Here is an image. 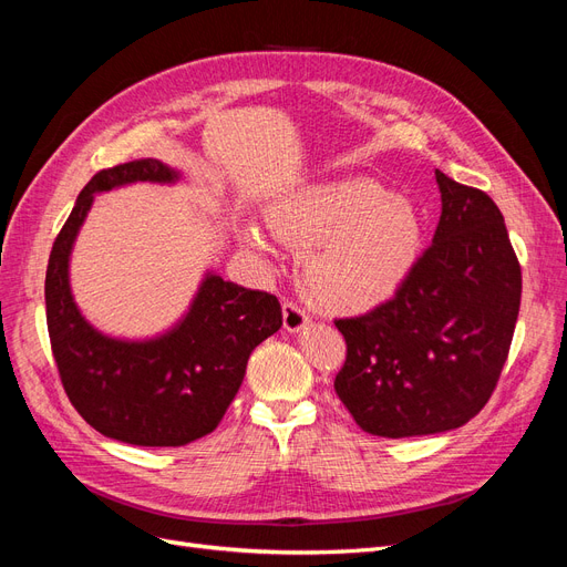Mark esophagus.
I'll return each mask as SVG.
<instances>
[{
  "instance_id": "obj_1",
  "label": "esophagus",
  "mask_w": 567,
  "mask_h": 567,
  "mask_svg": "<svg viewBox=\"0 0 567 567\" xmlns=\"http://www.w3.org/2000/svg\"><path fill=\"white\" fill-rule=\"evenodd\" d=\"M281 310H284V329L290 333H298L305 329L307 323H310V317H307V312L296 302L286 300Z\"/></svg>"
}]
</instances>
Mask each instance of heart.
<instances>
[{
  "mask_svg": "<svg viewBox=\"0 0 567 567\" xmlns=\"http://www.w3.org/2000/svg\"><path fill=\"white\" fill-rule=\"evenodd\" d=\"M269 229L302 250L305 293L331 312H362L390 298L416 265L423 244L414 203L362 177L286 196L269 213ZM244 238L267 252V238L255 225L244 229Z\"/></svg>",
  "mask_w": 567,
  "mask_h": 567,
  "instance_id": "1",
  "label": "heart"
}]
</instances>
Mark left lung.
<instances>
[{
  "mask_svg": "<svg viewBox=\"0 0 567 567\" xmlns=\"http://www.w3.org/2000/svg\"><path fill=\"white\" fill-rule=\"evenodd\" d=\"M442 215L394 298L336 319L346 364L336 392L362 431L433 435L468 423L499 381L523 277L496 203L440 169Z\"/></svg>",
  "mask_w": 567,
  "mask_h": 567,
  "instance_id": "8db88e82",
  "label": "left lung"
}]
</instances>
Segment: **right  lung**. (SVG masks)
I'll use <instances>...</instances> for the list:
<instances>
[{"label":"right lung","instance_id":"obj_1","mask_svg":"<svg viewBox=\"0 0 567 567\" xmlns=\"http://www.w3.org/2000/svg\"><path fill=\"white\" fill-rule=\"evenodd\" d=\"M177 179V169L156 158L96 173L56 236L44 281L51 352L68 400L94 431L136 447H182L213 433L244 383L250 352L281 329L277 298L217 274L203 279L184 319L158 338H111L80 315L68 262L94 194Z\"/></svg>","mask_w":567,"mask_h":567}]
</instances>
